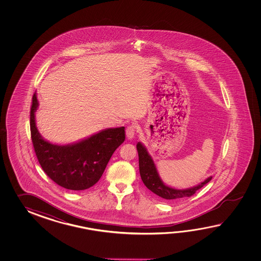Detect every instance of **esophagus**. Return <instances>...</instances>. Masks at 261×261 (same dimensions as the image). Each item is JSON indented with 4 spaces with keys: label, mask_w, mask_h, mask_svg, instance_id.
I'll list each match as a JSON object with an SVG mask.
<instances>
[{
    "label": "esophagus",
    "mask_w": 261,
    "mask_h": 261,
    "mask_svg": "<svg viewBox=\"0 0 261 261\" xmlns=\"http://www.w3.org/2000/svg\"><path fill=\"white\" fill-rule=\"evenodd\" d=\"M135 134H136V127H135L134 125H130V126L127 127V129H126V135H127V138H134Z\"/></svg>",
    "instance_id": "obj_1"
}]
</instances>
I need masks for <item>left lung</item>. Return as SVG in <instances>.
<instances>
[{
  "instance_id": "obj_1",
  "label": "left lung",
  "mask_w": 261,
  "mask_h": 261,
  "mask_svg": "<svg viewBox=\"0 0 261 261\" xmlns=\"http://www.w3.org/2000/svg\"><path fill=\"white\" fill-rule=\"evenodd\" d=\"M136 147L138 151L139 170H140V175L142 178V181L150 191H152L154 194L161 197L164 200H179L181 198L191 197L199 189H201L204 185L212 180V176H210L205 179L203 182H201L200 185L190 189H175L170 188L162 182L154 161L152 160L151 155L148 154L147 150L144 145L141 143H138Z\"/></svg>"
}]
</instances>
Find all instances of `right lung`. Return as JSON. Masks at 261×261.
<instances>
[{
	"label": "right lung",
	"mask_w": 261,
	"mask_h": 261,
	"mask_svg": "<svg viewBox=\"0 0 261 261\" xmlns=\"http://www.w3.org/2000/svg\"><path fill=\"white\" fill-rule=\"evenodd\" d=\"M38 107L36 93L31 107V135L34 151L46 175L70 190L94 186L106 170L113 153L125 141V127L106 128L75 144L58 145L45 141L35 123Z\"/></svg>",
	"instance_id": "1"
}]
</instances>
